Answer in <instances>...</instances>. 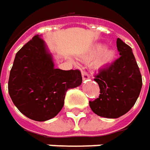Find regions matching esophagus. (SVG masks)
Instances as JSON below:
<instances>
[{
	"label": "esophagus",
	"mask_w": 150,
	"mask_h": 150,
	"mask_svg": "<svg viewBox=\"0 0 150 150\" xmlns=\"http://www.w3.org/2000/svg\"><path fill=\"white\" fill-rule=\"evenodd\" d=\"M82 77H83V80L89 79V75H88L86 72H83V71H82Z\"/></svg>",
	"instance_id": "34e87169"
}]
</instances>
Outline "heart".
<instances>
[{"instance_id": "heart-1", "label": "heart", "mask_w": 150, "mask_h": 150, "mask_svg": "<svg viewBox=\"0 0 150 150\" xmlns=\"http://www.w3.org/2000/svg\"><path fill=\"white\" fill-rule=\"evenodd\" d=\"M94 57L95 58L92 62L93 69L95 71H102L108 68L114 62L116 58V51L113 48L108 47H103L102 44H98L90 50L85 58L90 60Z\"/></svg>"}]
</instances>
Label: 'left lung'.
Returning <instances> with one entry per match:
<instances>
[{
	"mask_svg": "<svg viewBox=\"0 0 150 150\" xmlns=\"http://www.w3.org/2000/svg\"><path fill=\"white\" fill-rule=\"evenodd\" d=\"M117 47L121 57L95 75L100 94L89 101L93 112L106 118L120 117L129 112L142 87L141 74L131 47L120 38L117 39Z\"/></svg>",
	"mask_w": 150,
	"mask_h": 150,
	"instance_id": "1",
	"label": "left lung"
}]
</instances>
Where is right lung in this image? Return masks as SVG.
Wrapping results in <instances>:
<instances>
[{"instance_id": "obj_1", "label": "right lung", "mask_w": 150, "mask_h": 150, "mask_svg": "<svg viewBox=\"0 0 150 150\" xmlns=\"http://www.w3.org/2000/svg\"><path fill=\"white\" fill-rule=\"evenodd\" d=\"M81 83L79 70L54 67L45 42L35 35L15 55L8 91L21 113L33 121L45 122L62 110L67 90Z\"/></svg>"}]
</instances>
